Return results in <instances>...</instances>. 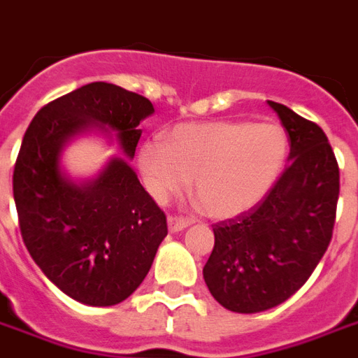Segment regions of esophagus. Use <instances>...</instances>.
<instances>
[{"mask_svg": "<svg viewBox=\"0 0 358 358\" xmlns=\"http://www.w3.org/2000/svg\"><path fill=\"white\" fill-rule=\"evenodd\" d=\"M191 223L189 217H184V215H169V229L176 233V231H182Z\"/></svg>", "mask_w": 358, "mask_h": 358, "instance_id": "34e87169", "label": "esophagus"}]
</instances>
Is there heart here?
Here are the masks:
<instances>
[{
  "label": "heart",
  "mask_w": 358,
  "mask_h": 358,
  "mask_svg": "<svg viewBox=\"0 0 358 358\" xmlns=\"http://www.w3.org/2000/svg\"><path fill=\"white\" fill-rule=\"evenodd\" d=\"M287 141L272 124L206 122L178 125L169 138L141 150V169L155 199L187 187L204 212L227 217L244 212L268 191L285 159Z\"/></svg>",
  "instance_id": "obj_1"
}]
</instances>
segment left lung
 Wrapping results in <instances>:
<instances>
[{"label":"left lung","instance_id":"obj_1","mask_svg":"<svg viewBox=\"0 0 358 358\" xmlns=\"http://www.w3.org/2000/svg\"><path fill=\"white\" fill-rule=\"evenodd\" d=\"M289 133V165L245 212L212 225L214 250L203 276L223 308L264 312L296 293L331 244L340 169L324 131L268 101Z\"/></svg>","mask_w":358,"mask_h":358}]
</instances>
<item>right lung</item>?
Returning a JSON list of instances; mask_svg holds the SVG:
<instances>
[{
    "mask_svg": "<svg viewBox=\"0 0 358 358\" xmlns=\"http://www.w3.org/2000/svg\"><path fill=\"white\" fill-rule=\"evenodd\" d=\"M152 113L143 95L92 82L43 106L22 141L13 173L22 240L45 276L82 304L113 306L143 283L167 236V215L124 159L80 187L59 173V150L101 124L118 131L133 157L143 133L136 125Z\"/></svg>",
    "mask_w": 358,
    "mask_h": 358,
    "instance_id": "right-lung-1",
    "label": "right lung"
}]
</instances>
